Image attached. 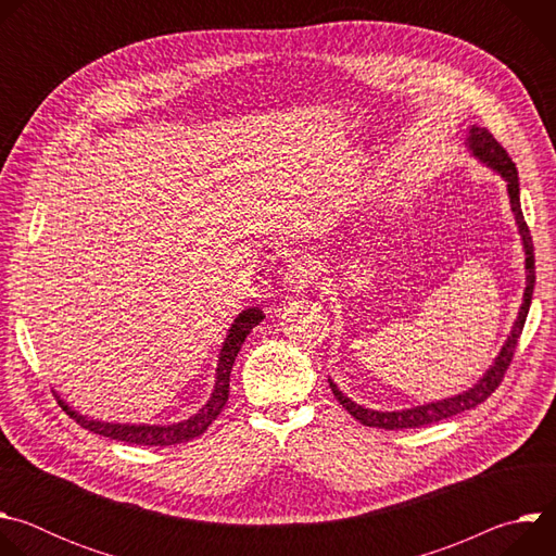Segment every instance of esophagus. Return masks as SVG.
<instances>
[{"label": "esophagus", "instance_id": "1", "mask_svg": "<svg viewBox=\"0 0 556 556\" xmlns=\"http://www.w3.org/2000/svg\"><path fill=\"white\" fill-rule=\"evenodd\" d=\"M286 286L288 290L292 292H303L309 283H314L316 279V268L307 262V260H299V262H292L286 270Z\"/></svg>", "mask_w": 556, "mask_h": 556}]
</instances>
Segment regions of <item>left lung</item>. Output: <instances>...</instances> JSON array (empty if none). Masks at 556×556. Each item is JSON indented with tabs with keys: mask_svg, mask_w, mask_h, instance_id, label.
<instances>
[{
	"mask_svg": "<svg viewBox=\"0 0 556 556\" xmlns=\"http://www.w3.org/2000/svg\"><path fill=\"white\" fill-rule=\"evenodd\" d=\"M466 147L470 149V153L482 161L486 167L495 169L504 180H506V189H508V198H510V208L515 213V222L519 226V235L523 242V253H526V290H523V303L519 307L517 321L510 330V337L506 339L504 348L500 350L495 363L486 369V374L475 382L470 389L451 395V399L444 401H435L429 405H420V407H412V409H403V412H374V409H365L361 405H356L354 401H350L348 395L337 387V382H332V378H328L334 399L365 427H378V429H416L422 425H431V422H440L444 418L457 416L462 412H468L472 407H478L480 403H484L489 395L500 387V382L504 380V374L513 361L517 341L521 337L526 316L532 303V290H534V249H532V237L528 230V224L523 219L521 213V202H519V176H517V167L513 163V157L506 153V149L493 138V134L486 127H478L472 125L468 129L466 136Z\"/></svg>",
	"mask_w": 556,
	"mask_h": 556,
	"instance_id": "left-lung-1",
	"label": "left lung"
}]
</instances>
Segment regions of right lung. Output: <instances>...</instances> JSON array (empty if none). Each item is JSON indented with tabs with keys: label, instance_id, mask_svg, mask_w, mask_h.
<instances>
[{
	"label": "right lung",
	"instance_id": "1",
	"mask_svg": "<svg viewBox=\"0 0 556 556\" xmlns=\"http://www.w3.org/2000/svg\"><path fill=\"white\" fill-rule=\"evenodd\" d=\"M264 319V312L260 307H247L237 319L232 321L226 341L222 343L219 350V361H217V369H215V384H213V393L211 399L206 401V405L191 416L189 420L182 422H174V425H114V422H99V420H90L81 414H76L72 407H67L59 395L56 401L61 405V409L74 418L84 429L99 433L103 438L110 440H118V442H127V444H140V446H172V444H180V442H189L198 435H202L208 425L222 414L226 401H228V382H230V369L232 363L237 358V352L242 350L247 337L251 334V330L255 326H260Z\"/></svg>",
	"mask_w": 556,
	"mask_h": 556
}]
</instances>
